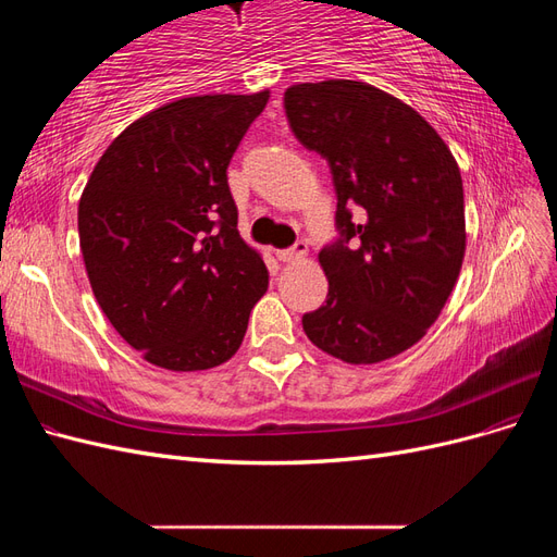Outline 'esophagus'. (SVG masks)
<instances>
[{"label": "esophagus", "mask_w": 557, "mask_h": 557, "mask_svg": "<svg viewBox=\"0 0 557 557\" xmlns=\"http://www.w3.org/2000/svg\"><path fill=\"white\" fill-rule=\"evenodd\" d=\"M309 252V246L305 244V242H297L295 246H290V248H283V250H276V258L281 260V262H297V260H301Z\"/></svg>", "instance_id": "esophagus-1"}]
</instances>
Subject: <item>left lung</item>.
Masks as SVG:
<instances>
[{
    "label": "left lung",
    "mask_w": 557,
    "mask_h": 557,
    "mask_svg": "<svg viewBox=\"0 0 557 557\" xmlns=\"http://www.w3.org/2000/svg\"><path fill=\"white\" fill-rule=\"evenodd\" d=\"M283 107L299 144L327 160L336 190L339 239L318 252L327 299L301 325L348 364L395 358L423 339L460 276L458 162L423 115L369 83H297Z\"/></svg>",
    "instance_id": "obj_1"
}]
</instances>
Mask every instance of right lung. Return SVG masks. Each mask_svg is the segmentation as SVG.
I'll use <instances>...</instances> for the list:
<instances>
[{"label": "right lung", "instance_id": "add662e5", "mask_svg": "<svg viewBox=\"0 0 557 557\" xmlns=\"http://www.w3.org/2000/svg\"><path fill=\"white\" fill-rule=\"evenodd\" d=\"M269 102L183 97L141 115L99 158L78 201L95 299L150 364L199 372L239 350L267 293L262 256L237 230L227 166Z\"/></svg>", "mask_w": 557, "mask_h": 557}]
</instances>
